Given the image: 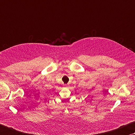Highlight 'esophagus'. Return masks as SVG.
Masks as SVG:
<instances>
[{"instance_id":"obj_1","label":"esophagus","mask_w":135,"mask_h":135,"mask_svg":"<svg viewBox=\"0 0 135 135\" xmlns=\"http://www.w3.org/2000/svg\"><path fill=\"white\" fill-rule=\"evenodd\" d=\"M64 86L67 87H68V84H64Z\"/></svg>"}]
</instances>
